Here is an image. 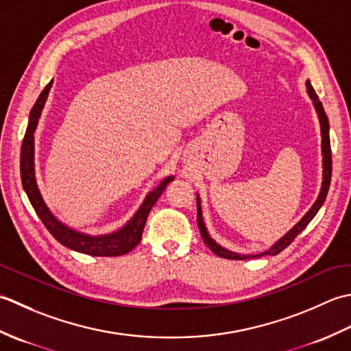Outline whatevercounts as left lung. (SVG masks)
<instances>
[{
  "instance_id": "obj_1",
  "label": "left lung",
  "mask_w": 351,
  "mask_h": 351,
  "mask_svg": "<svg viewBox=\"0 0 351 351\" xmlns=\"http://www.w3.org/2000/svg\"><path fill=\"white\" fill-rule=\"evenodd\" d=\"M306 92L309 98L312 99V104L315 107V112L318 115V121H319V128H321V156H323V182H321V189L319 194L315 199V203L312 204V207L309 210L304 213V217L298 221V223L291 228V230L286 232L280 239H277L273 245H271L268 250L262 253L257 254H241L232 252V250H227L223 245H219L218 242L212 238L207 232L204 219H203V210H202V198L197 194V224L199 228V233H202V238L204 241V244L209 247L213 253L219 257H224V259H234V261H242V259H254V257H262V256H276L288 247L292 241L295 239V236L302 233L306 226L311 223L313 219V217L317 215L318 210L321 209V206L324 204L327 192H328V186H330V178H332V152H330V134H328V118L324 112V107L321 104V101L318 99V95L313 90L311 82H306Z\"/></svg>"
}]
</instances>
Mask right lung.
<instances>
[{"label":"right lung","mask_w":351,"mask_h":351,"mask_svg":"<svg viewBox=\"0 0 351 351\" xmlns=\"http://www.w3.org/2000/svg\"><path fill=\"white\" fill-rule=\"evenodd\" d=\"M51 86L53 80L40 92L39 98L36 99L30 112V117H28L27 132L23 141V148H21V180H23V188L42 223L45 224L49 233L62 245L89 256H123L132 252L141 242L142 232H144L149 210H152V207L157 202V198L162 195V192L167 189L168 183L174 180V176L165 177L152 192H148L144 202L139 206V209L134 212V215L115 232L104 234H89L84 232H78L68 224L62 223L47 206L44 197H42L34 169V132L38 128L39 118L42 115V110H44Z\"/></svg>","instance_id":"obj_1"}]
</instances>
